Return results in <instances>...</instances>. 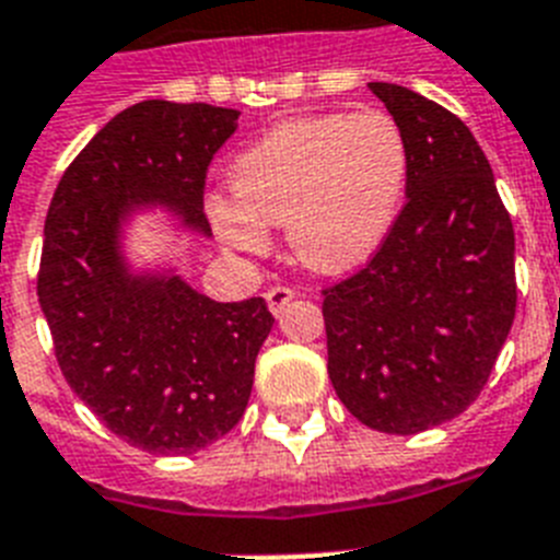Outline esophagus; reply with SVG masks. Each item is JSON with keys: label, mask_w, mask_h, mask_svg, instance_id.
<instances>
[{"label": "esophagus", "mask_w": 560, "mask_h": 560, "mask_svg": "<svg viewBox=\"0 0 560 560\" xmlns=\"http://www.w3.org/2000/svg\"><path fill=\"white\" fill-rule=\"evenodd\" d=\"M295 299V290L293 288H284V284H276V288L267 290V307L279 316L281 310H284V304L293 302Z\"/></svg>", "instance_id": "1"}]
</instances>
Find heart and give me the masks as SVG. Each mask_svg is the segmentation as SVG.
I'll return each instance as SVG.
<instances>
[{
  "mask_svg": "<svg viewBox=\"0 0 560 560\" xmlns=\"http://www.w3.org/2000/svg\"><path fill=\"white\" fill-rule=\"evenodd\" d=\"M233 196L208 201L228 247L261 253L267 228L288 224L302 265L338 272L378 250L407 187V142L384 110L324 113L284 121L244 150Z\"/></svg>",
  "mask_w": 560,
  "mask_h": 560,
  "instance_id": "b5f03b06",
  "label": "heart"
}]
</instances>
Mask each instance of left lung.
<instances>
[{
    "label": "left lung",
    "instance_id": "1",
    "mask_svg": "<svg viewBox=\"0 0 560 560\" xmlns=\"http://www.w3.org/2000/svg\"><path fill=\"white\" fill-rule=\"evenodd\" d=\"M407 142V201L361 270L324 288L327 373L361 424L439 427L481 396L515 318V230L455 113L370 82Z\"/></svg>",
    "mask_w": 560,
    "mask_h": 560
}]
</instances>
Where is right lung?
I'll return each instance as SVG.
<instances>
[{"instance_id": "obj_1", "label": "right lung", "mask_w": 560, "mask_h": 560, "mask_svg": "<svg viewBox=\"0 0 560 560\" xmlns=\"http://www.w3.org/2000/svg\"><path fill=\"white\" fill-rule=\"evenodd\" d=\"M238 110L148 98L84 144L50 199L42 244V313L65 382L121 441L187 455L244 416L256 355L272 327L265 299L222 304L178 276H130L119 222L164 205L210 236L205 182Z\"/></svg>"}]
</instances>
